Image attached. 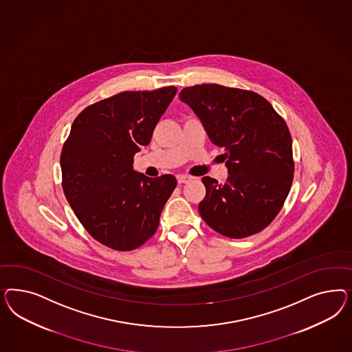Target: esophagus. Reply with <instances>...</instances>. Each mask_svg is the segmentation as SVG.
Instances as JSON below:
<instances>
[{
    "instance_id": "obj_1",
    "label": "esophagus",
    "mask_w": 352,
    "mask_h": 352,
    "mask_svg": "<svg viewBox=\"0 0 352 352\" xmlns=\"http://www.w3.org/2000/svg\"><path fill=\"white\" fill-rule=\"evenodd\" d=\"M177 181H178L179 184H182V183H188V182L191 181V177H188V175H178Z\"/></svg>"
}]
</instances>
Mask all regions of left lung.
Wrapping results in <instances>:
<instances>
[{
  "label": "left lung",
  "mask_w": 352,
  "mask_h": 352,
  "mask_svg": "<svg viewBox=\"0 0 352 352\" xmlns=\"http://www.w3.org/2000/svg\"><path fill=\"white\" fill-rule=\"evenodd\" d=\"M179 98L228 159L230 175L224 184L203 178L201 218L230 239L261 232L281 210L294 177L287 122L267 99L250 90L203 84L184 87Z\"/></svg>",
  "instance_id": "8db88e82"
}]
</instances>
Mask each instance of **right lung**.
<instances>
[{
  "instance_id": "right-lung-1",
  "label": "right lung",
  "mask_w": 352,
  "mask_h": 352,
  "mask_svg": "<svg viewBox=\"0 0 352 352\" xmlns=\"http://www.w3.org/2000/svg\"><path fill=\"white\" fill-rule=\"evenodd\" d=\"M175 93V86L122 91L86 107L72 124L60 153L62 187L80 223L102 245L134 250L159 227L177 179L148 178L133 162Z\"/></svg>"
}]
</instances>
